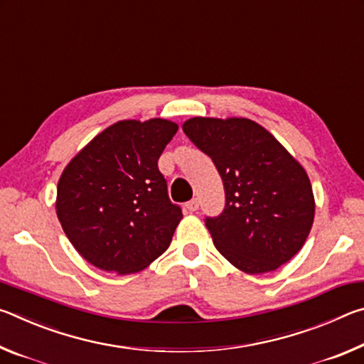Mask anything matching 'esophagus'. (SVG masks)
Masks as SVG:
<instances>
[{
    "instance_id": "esophagus-1",
    "label": "esophagus",
    "mask_w": 364,
    "mask_h": 364,
    "mask_svg": "<svg viewBox=\"0 0 364 364\" xmlns=\"http://www.w3.org/2000/svg\"><path fill=\"white\" fill-rule=\"evenodd\" d=\"M186 208L189 212H196L199 208V200L197 199H191L189 202H186Z\"/></svg>"
}]
</instances>
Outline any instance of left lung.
I'll return each mask as SVG.
<instances>
[{"instance_id": "left-lung-1", "label": "left lung", "mask_w": 364, "mask_h": 364, "mask_svg": "<svg viewBox=\"0 0 364 364\" xmlns=\"http://www.w3.org/2000/svg\"><path fill=\"white\" fill-rule=\"evenodd\" d=\"M183 132L213 160L226 204L205 218L217 250L249 274L278 269L304 247L315 218L305 168L273 134L249 119L194 117Z\"/></svg>"}]
</instances>
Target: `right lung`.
Segmentation results:
<instances>
[{"instance_id": "right-lung-1", "label": "right lung", "mask_w": 364, "mask_h": 364, "mask_svg": "<svg viewBox=\"0 0 364 364\" xmlns=\"http://www.w3.org/2000/svg\"><path fill=\"white\" fill-rule=\"evenodd\" d=\"M176 132L165 119L117 122L64 168L56 213L86 262L130 274L168 249L183 213L170 200L157 162Z\"/></svg>"}]
</instances>
